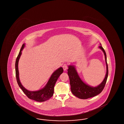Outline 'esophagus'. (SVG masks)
I'll use <instances>...</instances> for the list:
<instances>
[{"mask_svg": "<svg viewBox=\"0 0 124 124\" xmlns=\"http://www.w3.org/2000/svg\"><path fill=\"white\" fill-rule=\"evenodd\" d=\"M62 67H63L64 70V71H65V70H66V69H67V68H68V66H67V64H64L63 65Z\"/></svg>", "mask_w": 124, "mask_h": 124, "instance_id": "34e87169", "label": "esophagus"}]
</instances>
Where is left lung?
I'll return each mask as SVG.
<instances>
[{
  "label": "left lung",
  "mask_w": 124,
  "mask_h": 124,
  "mask_svg": "<svg viewBox=\"0 0 124 124\" xmlns=\"http://www.w3.org/2000/svg\"><path fill=\"white\" fill-rule=\"evenodd\" d=\"M99 48L102 50L105 55L106 65V73L102 82L97 86L92 87L85 84L79 77L75 66L72 65L68 66L67 73L70 78L71 92L74 96L80 99H86L99 94L102 92L105 86L108 76V66L106 54L101 46H99Z\"/></svg>",
  "instance_id": "left-lung-1"
}]
</instances>
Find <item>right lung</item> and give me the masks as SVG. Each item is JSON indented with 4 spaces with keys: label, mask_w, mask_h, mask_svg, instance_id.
I'll return each instance as SVG.
<instances>
[{
    "label": "right lung",
    "mask_w": 124,
    "mask_h": 124,
    "mask_svg": "<svg viewBox=\"0 0 124 124\" xmlns=\"http://www.w3.org/2000/svg\"><path fill=\"white\" fill-rule=\"evenodd\" d=\"M25 44H23V45H22L21 50L19 51L18 57H17L16 62L15 66L17 82L19 85V86L20 87L24 93L29 98L39 102L45 101H46L49 99L53 96L54 92V87L55 84L56 82L58 79L59 76L63 73V68L62 67H60L59 68L56 70L51 75L45 87L43 88L41 90L35 91H31L26 90V88H25L23 86L20 81L18 70L19 59L20 58L22 54V51L25 47Z\"/></svg>",
    "instance_id": "add662e5"
}]
</instances>
